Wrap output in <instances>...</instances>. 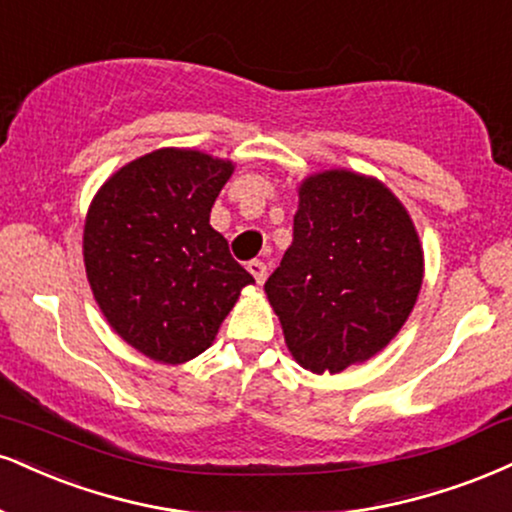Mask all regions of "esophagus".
Returning a JSON list of instances; mask_svg holds the SVG:
<instances>
[{
	"label": "esophagus",
	"mask_w": 512,
	"mask_h": 512,
	"mask_svg": "<svg viewBox=\"0 0 512 512\" xmlns=\"http://www.w3.org/2000/svg\"><path fill=\"white\" fill-rule=\"evenodd\" d=\"M248 272H250L252 276H255V281L260 283V286H262L264 281H267V264H264L262 260H252V262L248 264Z\"/></svg>",
	"instance_id": "esophagus-1"
}]
</instances>
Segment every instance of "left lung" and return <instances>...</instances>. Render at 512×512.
Wrapping results in <instances>:
<instances>
[{
    "label": "left lung",
    "instance_id": "8db88e82",
    "mask_svg": "<svg viewBox=\"0 0 512 512\" xmlns=\"http://www.w3.org/2000/svg\"><path fill=\"white\" fill-rule=\"evenodd\" d=\"M420 286V240L389 188L350 171L307 178L293 245L264 283L300 365L336 374L379 353Z\"/></svg>",
    "mask_w": 512,
    "mask_h": 512
}]
</instances>
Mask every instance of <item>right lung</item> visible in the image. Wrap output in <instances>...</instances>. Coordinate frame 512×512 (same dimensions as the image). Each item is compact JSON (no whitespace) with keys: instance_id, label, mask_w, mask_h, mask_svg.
<instances>
[{"instance_id":"1","label":"right lung","mask_w":512,"mask_h":512,"mask_svg":"<svg viewBox=\"0 0 512 512\" xmlns=\"http://www.w3.org/2000/svg\"><path fill=\"white\" fill-rule=\"evenodd\" d=\"M231 162L157 150L104 183L85 219V272L123 341L166 365L212 346L219 324L255 279L209 226Z\"/></svg>"}]
</instances>
